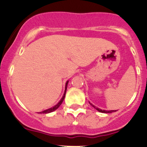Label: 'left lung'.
<instances>
[{"mask_svg": "<svg viewBox=\"0 0 147 147\" xmlns=\"http://www.w3.org/2000/svg\"><path fill=\"white\" fill-rule=\"evenodd\" d=\"M90 105H92V106L94 108H95L96 109H97V111H98V112H102V113H112V112H116L117 110H110V111H107V110H102V109H99V108H97V107H96L95 106H94V105H93L92 104H91L90 102Z\"/></svg>", "mask_w": 147, "mask_h": 147, "instance_id": "1", "label": "left lung"}]
</instances>
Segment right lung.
<instances>
[{
  "label": "right lung",
  "instance_id": "right-lung-1",
  "mask_svg": "<svg viewBox=\"0 0 147 147\" xmlns=\"http://www.w3.org/2000/svg\"><path fill=\"white\" fill-rule=\"evenodd\" d=\"M68 82H69V81H67L66 84H65V92H64V94H63V97H62V99H61V100H60V102H59L57 104V105H55V106L53 107H51V108H50V109H46V110H44V111H42V112H41V113H42V114H47V113H50V112H54L55 110H56V109H57V108H58L60 106V105H61V104L63 103V100H64V99H65V94H66V90H67V84H68Z\"/></svg>",
  "mask_w": 147,
  "mask_h": 147
}]
</instances>
